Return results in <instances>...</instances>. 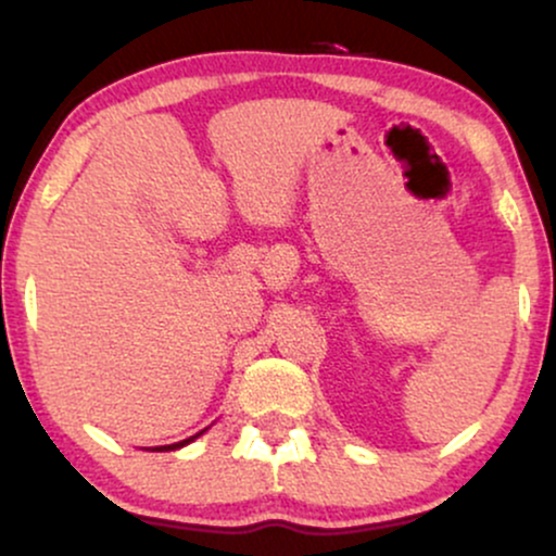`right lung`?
I'll list each match as a JSON object with an SVG mask.
<instances>
[{"label": "right lung", "instance_id": "obj_1", "mask_svg": "<svg viewBox=\"0 0 556 556\" xmlns=\"http://www.w3.org/2000/svg\"><path fill=\"white\" fill-rule=\"evenodd\" d=\"M195 437H190V439H182V442H177V444H167V446H156V450H177V446H185V444H190L193 442Z\"/></svg>", "mask_w": 556, "mask_h": 556}]
</instances>
